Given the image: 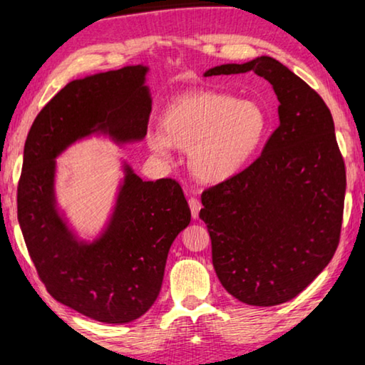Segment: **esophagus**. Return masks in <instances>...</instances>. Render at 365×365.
I'll return each mask as SVG.
<instances>
[{
	"instance_id": "obj_1",
	"label": "esophagus",
	"mask_w": 365,
	"mask_h": 365,
	"mask_svg": "<svg viewBox=\"0 0 365 365\" xmlns=\"http://www.w3.org/2000/svg\"><path fill=\"white\" fill-rule=\"evenodd\" d=\"M189 207H191V214H192V217H194V219H197V217H199V210H200V202H199V199H195V197H189Z\"/></svg>"
}]
</instances>
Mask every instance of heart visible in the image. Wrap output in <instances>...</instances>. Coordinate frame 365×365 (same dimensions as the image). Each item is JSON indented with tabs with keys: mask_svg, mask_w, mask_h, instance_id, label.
<instances>
[{
	"mask_svg": "<svg viewBox=\"0 0 365 365\" xmlns=\"http://www.w3.org/2000/svg\"><path fill=\"white\" fill-rule=\"evenodd\" d=\"M268 120L255 102L217 92L189 93L163 113V131H150L148 146L168 158L173 146L189 150V170L199 181L220 182L240 173L255 156Z\"/></svg>",
	"mask_w": 365,
	"mask_h": 365,
	"instance_id": "b5f03b06",
	"label": "heart"
}]
</instances>
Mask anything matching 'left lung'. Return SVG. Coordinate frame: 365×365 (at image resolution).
<instances>
[{
	"label": "left lung",
	"instance_id": "left-lung-1",
	"mask_svg": "<svg viewBox=\"0 0 365 365\" xmlns=\"http://www.w3.org/2000/svg\"><path fill=\"white\" fill-rule=\"evenodd\" d=\"M248 71L272 83L279 125L250 166L205 189L199 217L222 287L242 303L274 306L298 297L334 257L346 166L324 100L282 62L262 56L204 76Z\"/></svg>",
	"mask_w": 365,
	"mask_h": 365
}]
</instances>
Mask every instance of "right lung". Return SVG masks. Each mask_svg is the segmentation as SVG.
Listing matches in <instances>:
<instances>
[{
	"label": "right lung",
	"instance_id": "right-lung-1",
	"mask_svg": "<svg viewBox=\"0 0 365 365\" xmlns=\"http://www.w3.org/2000/svg\"><path fill=\"white\" fill-rule=\"evenodd\" d=\"M146 72L128 66L67 83L36 117L24 145L18 220L31 260L52 298L100 323H130L151 308L191 210L178 181H143L125 166L107 230L83 244L56 209L54 160L95 131L118 143L143 140L151 113Z\"/></svg>",
	"mask_w": 365,
	"mask_h": 365
}]
</instances>
